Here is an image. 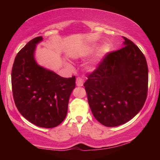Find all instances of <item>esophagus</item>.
Listing matches in <instances>:
<instances>
[{"instance_id":"1","label":"esophagus","mask_w":160,"mask_h":160,"mask_svg":"<svg viewBox=\"0 0 160 160\" xmlns=\"http://www.w3.org/2000/svg\"><path fill=\"white\" fill-rule=\"evenodd\" d=\"M83 80L82 78H80V77H78L76 78V85L78 87H82L83 85Z\"/></svg>"}]
</instances>
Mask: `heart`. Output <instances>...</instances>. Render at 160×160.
Listing matches in <instances>:
<instances>
[{"label": "heart", "mask_w": 160, "mask_h": 160, "mask_svg": "<svg viewBox=\"0 0 160 160\" xmlns=\"http://www.w3.org/2000/svg\"><path fill=\"white\" fill-rule=\"evenodd\" d=\"M108 50H109V46H108V45H104L102 46V47L101 50H100V56H99V57H98V58L96 62V64L99 62V61L101 60V58H102V56L104 55V54L108 52Z\"/></svg>", "instance_id": "heart-1"}]
</instances>
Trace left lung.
Wrapping results in <instances>:
<instances>
[{
    "label": "left lung",
    "instance_id": "8db88e82",
    "mask_svg": "<svg viewBox=\"0 0 160 160\" xmlns=\"http://www.w3.org/2000/svg\"><path fill=\"white\" fill-rule=\"evenodd\" d=\"M123 38L124 46L105 54L84 84L94 118L108 127L131 120L147 97V60L136 45Z\"/></svg>",
    "mask_w": 160,
    "mask_h": 160
}]
</instances>
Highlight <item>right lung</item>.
Wrapping results in <instances>:
<instances>
[{
	"label": "right lung",
	"instance_id": "1",
	"mask_svg": "<svg viewBox=\"0 0 160 160\" xmlns=\"http://www.w3.org/2000/svg\"><path fill=\"white\" fill-rule=\"evenodd\" d=\"M42 40V36L31 40L17 53L12 70V87L20 114L38 127L51 128L67 116L76 77H61L37 64L33 53L36 45Z\"/></svg>",
	"mask_w": 160,
	"mask_h": 160
}]
</instances>
